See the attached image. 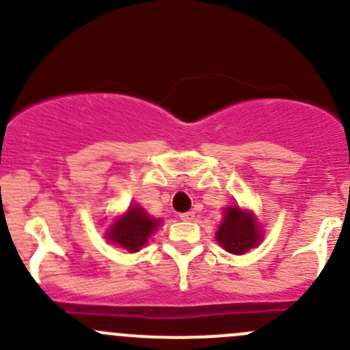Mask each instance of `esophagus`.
Instances as JSON below:
<instances>
[{"mask_svg": "<svg viewBox=\"0 0 350 350\" xmlns=\"http://www.w3.org/2000/svg\"><path fill=\"white\" fill-rule=\"evenodd\" d=\"M179 218H181V220H185V221L195 220V211H186V213H181V215H179Z\"/></svg>", "mask_w": 350, "mask_h": 350, "instance_id": "34e87169", "label": "esophagus"}]
</instances>
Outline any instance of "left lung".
<instances>
[{
  "instance_id": "8db88e82",
  "label": "left lung",
  "mask_w": 350,
  "mask_h": 350,
  "mask_svg": "<svg viewBox=\"0 0 350 350\" xmlns=\"http://www.w3.org/2000/svg\"><path fill=\"white\" fill-rule=\"evenodd\" d=\"M217 241L228 252L243 254L259 243L260 232L250 215L243 213L239 206H230L225 210Z\"/></svg>"
}]
</instances>
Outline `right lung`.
Returning a JSON list of instances; mask_svg holds the SVG:
<instances>
[{
	"instance_id": "add662e5",
	"label": "right lung",
	"mask_w": 350,
	"mask_h": 350,
	"mask_svg": "<svg viewBox=\"0 0 350 350\" xmlns=\"http://www.w3.org/2000/svg\"><path fill=\"white\" fill-rule=\"evenodd\" d=\"M159 225L157 220L149 218V215L139 206H130L126 215L120 218L108 232L109 241L118 243L129 252H137L144 243L149 241V235Z\"/></svg>"
}]
</instances>
